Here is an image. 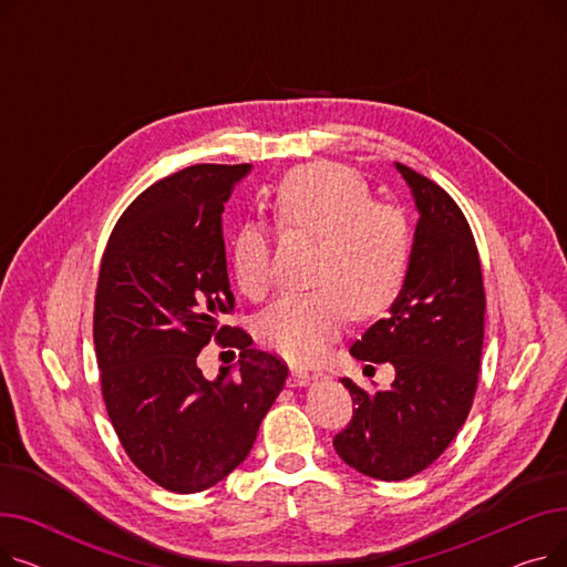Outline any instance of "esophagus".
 Instances as JSON below:
<instances>
[{"mask_svg": "<svg viewBox=\"0 0 567 567\" xmlns=\"http://www.w3.org/2000/svg\"><path fill=\"white\" fill-rule=\"evenodd\" d=\"M289 370H291V372H289V383H291V385H306V383H310V379L315 377V374H310L306 368H299V365H291Z\"/></svg>", "mask_w": 567, "mask_h": 567, "instance_id": "esophagus-1", "label": "esophagus"}]
</instances>
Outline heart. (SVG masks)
I'll return each instance as SVG.
<instances>
[{"instance_id": "obj_1", "label": "heart", "mask_w": 567, "mask_h": 567, "mask_svg": "<svg viewBox=\"0 0 567 567\" xmlns=\"http://www.w3.org/2000/svg\"><path fill=\"white\" fill-rule=\"evenodd\" d=\"M280 234L317 236L306 291L278 299L257 321V338L285 359L317 361L340 336L349 312L374 319L402 296L413 261L411 223L400 206L372 199L365 178L340 163L289 169L268 188ZM229 264L236 287L261 299L271 285V241L264 227L234 231Z\"/></svg>"}]
</instances>
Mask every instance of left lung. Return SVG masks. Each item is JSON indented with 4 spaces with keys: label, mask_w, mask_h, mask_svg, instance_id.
<instances>
[{
    "label": "left lung",
    "mask_w": 567,
    "mask_h": 567,
    "mask_svg": "<svg viewBox=\"0 0 567 567\" xmlns=\"http://www.w3.org/2000/svg\"><path fill=\"white\" fill-rule=\"evenodd\" d=\"M419 206L413 261L391 315L353 342L351 355L391 363V389L368 393L342 379L355 404L336 453L377 481H406L436 462L471 411L485 336V287L473 231L432 178L395 163Z\"/></svg>",
    "instance_id": "8db88e82"
}]
</instances>
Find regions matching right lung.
<instances>
[{
    "mask_svg": "<svg viewBox=\"0 0 567 567\" xmlns=\"http://www.w3.org/2000/svg\"><path fill=\"white\" fill-rule=\"evenodd\" d=\"M241 165H190L140 193L101 259L94 347L101 393L131 462L163 489L195 494L241 464L287 379L276 353L252 349L234 312L223 212ZM212 339L239 349L216 382L196 368ZM234 353V351H231Z\"/></svg>",
    "mask_w": 567,
    "mask_h": 567,
    "instance_id": "obj_1",
    "label": "right lung"
}]
</instances>
